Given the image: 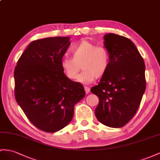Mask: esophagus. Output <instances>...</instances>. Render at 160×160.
<instances>
[{"label":"esophagus","instance_id":"obj_1","mask_svg":"<svg viewBox=\"0 0 160 160\" xmlns=\"http://www.w3.org/2000/svg\"><path fill=\"white\" fill-rule=\"evenodd\" d=\"M84 91H85L86 93L88 94L90 92V91H91V88L88 87H84Z\"/></svg>","mask_w":160,"mask_h":160}]
</instances>
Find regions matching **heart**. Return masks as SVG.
<instances>
[{
	"mask_svg": "<svg viewBox=\"0 0 160 160\" xmlns=\"http://www.w3.org/2000/svg\"><path fill=\"white\" fill-rule=\"evenodd\" d=\"M72 58L63 57L61 66L69 79L75 80L81 67L83 72L78 77L77 82L84 84H91L103 77L109 66V55L103 47H97L91 41L83 39L73 48Z\"/></svg>",
	"mask_w": 160,
	"mask_h": 160,
	"instance_id": "1",
	"label": "heart"
}]
</instances>
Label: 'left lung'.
Listing matches in <instances>:
<instances>
[{
    "mask_svg": "<svg viewBox=\"0 0 160 160\" xmlns=\"http://www.w3.org/2000/svg\"><path fill=\"white\" fill-rule=\"evenodd\" d=\"M109 66L99 84L91 91L99 99L95 116L101 124L121 128L135 115L146 88L145 65L135 44L124 36H103Z\"/></svg>",
    "mask_w": 160,
    "mask_h": 160,
    "instance_id": "obj_1",
    "label": "left lung"
}]
</instances>
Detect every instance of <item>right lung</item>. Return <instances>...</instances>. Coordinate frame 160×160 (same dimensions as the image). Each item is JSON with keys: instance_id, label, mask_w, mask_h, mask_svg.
Segmentation results:
<instances>
[{"instance_id": "add662e5", "label": "right lung", "mask_w": 160, "mask_h": 160, "mask_svg": "<svg viewBox=\"0 0 160 160\" xmlns=\"http://www.w3.org/2000/svg\"><path fill=\"white\" fill-rule=\"evenodd\" d=\"M69 37H51L30 43L15 68V96L32 124L47 132L63 128L74 106L85 96L83 86L65 75L61 61Z\"/></svg>"}]
</instances>
